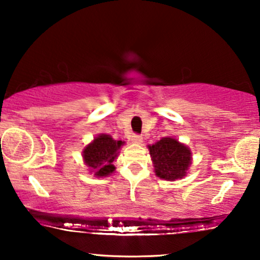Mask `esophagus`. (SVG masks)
Instances as JSON below:
<instances>
[{
    "instance_id": "obj_1",
    "label": "esophagus",
    "mask_w": 260,
    "mask_h": 260,
    "mask_svg": "<svg viewBox=\"0 0 260 260\" xmlns=\"http://www.w3.org/2000/svg\"><path fill=\"white\" fill-rule=\"evenodd\" d=\"M132 142L136 143V144H140L143 142V137L139 136V134H133L132 136Z\"/></svg>"
}]
</instances>
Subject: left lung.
Returning <instances> with one entry per match:
<instances>
[{
	"label": "left lung",
	"instance_id": "8db88e82",
	"mask_svg": "<svg viewBox=\"0 0 260 260\" xmlns=\"http://www.w3.org/2000/svg\"><path fill=\"white\" fill-rule=\"evenodd\" d=\"M148 148L157 177L175 181L186 176L192 164V153L187 145L172 137H165Z\"/></svg>",
	"mask_w": 260,
	"mask_h": 260
}]
</instances>
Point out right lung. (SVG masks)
<instances>
[{
    "instance_id": "right-lung-1",
    "label": "right lung",
    "mask_w": 260,
    "mask_h": 260,
    "mask_svg": "<svg viewBox=\"0 0 260 260\" xmlns=\"http://www.w3.org/2000/svg\"><path fill=\"white\" fill-rule=\"evenodd\" d=\"M124 142L115 140L109 134H99L83 150V159L89 171L96 177H106L115 171L113 161Z\"/></svg>"
}]
</instances>
